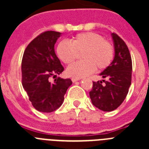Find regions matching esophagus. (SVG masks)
I'll list each match as a JSON object with an SVG mask.
<instances>
[{
	"label": "esophagus",
	"instance_id": "obj_1",
	"mask_svg": "<svg viewBox=\"0 0 149 149\" xmlns=\"http://www.w3.org/2000/svg\"><path fill=\"white\" fill-rule=\"evenodd\" d=\"M80 81V78H75V77H72V81L73 83L76 82V81Z\"/></svg>",
	"mask_w": 149,
	"mask_h": 149
}]
</instances>
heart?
I'll list each match as a JSON object with an SVG mask.
<instances>
[{
  "instance_id": "1",
  "label": "heart",
  "mask_w": 149,
  "mask_h": 149,
  "mask_svg": "<svg viewBox=\"0 0 149 149\" xmlns=\"http://www.w3.org/2000/svg\"><path fill=\"white\" fill-rule=\"evenodd\" d=\"M83 60L76 62L67 68L66 73L70 77L81 78L95 71L107 68L113 61V46L104 40L102 36L93 32L83 33L68 41H61L56 48V56L65 64H70L81 53Z\"/></svg>"
}]
</instances>
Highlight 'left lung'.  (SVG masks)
<instances>
[{"mask_svg":"<svg viewBox=\"0 0 149 149\" xmlns=\"http://www.w3.org/2000/svg\"><path fill=\"white\" fill-rule=\"evenodd\" d=\"M111 36L115 51L113 60L100 74L107 81L93 82V89L89 92L93 104L107 112L116 110L123 102L131 86L132 74V61L127 46L117 34L113 33Z\"/></svg>","mask_w":149,"mask_h":149,"instance_id":"obj_1","label":"left lung"}]
</instances>
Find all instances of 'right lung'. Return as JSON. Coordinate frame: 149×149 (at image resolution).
<instances>
[{
	"instance_id": "1",
	"label": "right lung",
	"mask_w": 149,
	"mask_h": 149,
	"mask_svg": "<svg viewBox=\"0 0 149 149\" xmlns=\"http://www.w3.org/2000/svg\"><path fill=\"white\" fill-rule=\"evenodd\" d=\"M61 33L46 31L36 37L27 45L22 62V86L36 110L51 113L64 101L71 79L58 77L50 82L51 76L64 70L54 51V45Z\"/></svg>"
}]
</instances>
